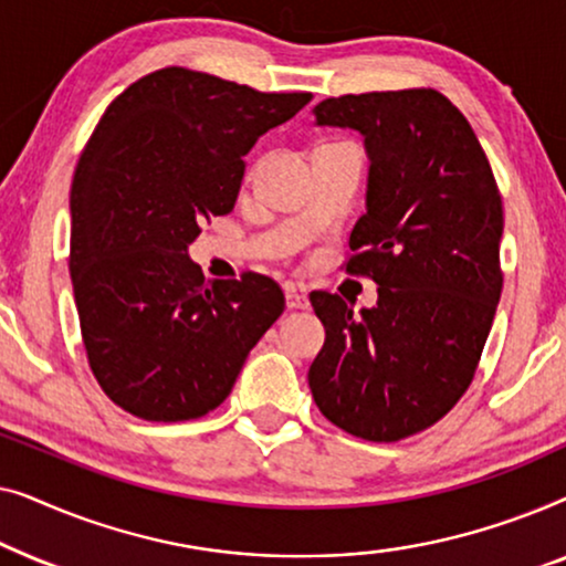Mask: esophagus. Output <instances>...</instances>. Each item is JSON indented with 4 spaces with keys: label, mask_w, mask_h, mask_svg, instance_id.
<instances>
[{
    "label": "esophagus",
    "mask_w": 566,
    "mask_h": 566,
    "mask_svg": "<svg viewBox=\"0 0 566 566\" xmlns=\"http://www.w3.org/2000/svg\"><path fill=\"white\" fill-rule=\"evenodd\" d=\"M285 306L291 308V312H296V308H306L308 306V298L306 293L296 289V285L285 283Z\"/></svg>",
    "instance_id": "obj_1"
}]
</instances>
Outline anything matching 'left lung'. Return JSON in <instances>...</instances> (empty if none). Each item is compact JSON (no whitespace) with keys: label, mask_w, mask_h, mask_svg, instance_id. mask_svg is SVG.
<instances>
[{"label":"left lung","mask_w":566,"mask_h":566,"mask_svg":"<svg viewBox=\"0 0 566 566\" xmlns=\"http://www.w3.org/2000/svg\"><path fill=\"white\" fill-rule=\"evenodd\" d=\"M316 126L358 130L366 213L345 270L378 283L374 308L314 291L324 347L308 389L332 424L394 443L428 430L469 389L502 293V198L469 120L438 90L322 99Z\"/></svg>","instance_id":"left-lung-1"}]
</instances>
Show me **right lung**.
Listing matches in <instances>:
<instances>
[{"label":"right lung","instance_id":"right-lung-1","mask_svg":"<svg viewBox=\"0 0 566 566\" xmlns=\"http://www.w3.org/2000/svg\"><path fill=\"white\" fill-rule=\"evenodd\" d=\"M308 99L167 66L123 90L84 146L69 273L92 374L134 417L211 412L283 314L273 277L206 283L188 247L231 213L254 142Z\"/></svg>","mask_w":566,"mask_h":566}]
</instances>
